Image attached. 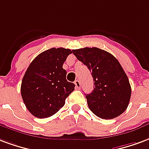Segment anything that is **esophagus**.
I'll use <instances>...</instances> for the list:
<instances>
[{"instance_id":"34e87169","label":"esophagus","mask_w":149,"mask_h":149,"mask_svg":"<svg viewBox=\"0 0 149 149\" xmlns=\"http://www.w3.org/2000/svg\"><path fill=\"white\" fill-rule=\"evenodd\" d=\"M75 85H76V88H80V82L79 80H75Z\"/></svg>"}]
</instances>
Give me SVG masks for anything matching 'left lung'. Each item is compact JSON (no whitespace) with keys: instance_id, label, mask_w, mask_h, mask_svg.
<instances>
[{"instance_id":"left-lung-1","label":"left lung","mask_w":149,"mask_h":149,"mask_svg":"<svg viewBox=\"0 0 149 149\" xmlns=\"http://www.w3.org/2000/svg\"><path fill=\"white\" fill-rule=\"evenodd\" d=\"M73 54L91 72L94 90L86 95L89 109L102 119H112L126 110L131 96L127 76L118 61L97 47L73 49Z\"/></svg>"}]
</instances>
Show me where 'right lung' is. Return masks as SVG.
Returning a JSON list of instances; mask_svg holds the SVG:
<instances>
[{"label":"right lung","mask_w":149,"mask_h":149,"mask_svg":"<svg viewBox=\"0 0 149 149\" xmlns=\"http://www.w3.org/2000/svg\"><path fill=\"white\" fill-rule=\"evenodd\" d=\"M71 49L51 48L31 61L21 84V95L30 113L38 118L56 114L74 91L75 84L66 80L62 68Z\"/></svg>","instance_id":"1"}]
</instances>
